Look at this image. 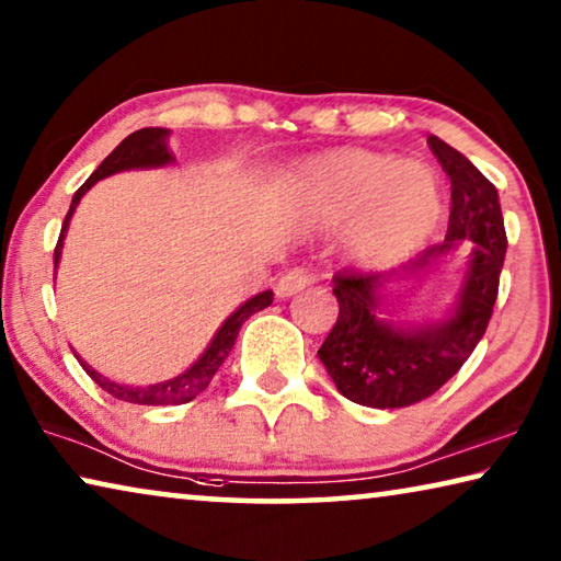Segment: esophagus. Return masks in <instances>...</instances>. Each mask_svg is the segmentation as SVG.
<instances>
[{"label": "esophagus", "mask_w": 561, "mask_h": 561, "mask_svg": "<svg viewBox=\"0 0 561 561\" xmlns=\"http://www.w3.org/2000/svg\"><path fill=\"white\" fill-rule=\"evenodd\" d=\"M310 283V273L306 268H293L280 275V280L275 283V296L278 298H290L296 293L304 290Z\"/></svg>", "instance_id": "34e87169"}]
</instances>
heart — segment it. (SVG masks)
<instances>
[{
  "label": "heart",
  "instance_id": "1",
  "mask_svg": "<svg viewBox=\"0 0 561 561\" xmlns=\"http://www.w3.org/2000/svg\"><path fill=\"white\" fill-rule=\"evenodd\" d=\"M310 218L348 222L346 248L356 263L381 265L411 253L442 218V187L428 168L364 150L316 160L298 180Z\"/></svg>",
  "mask_w": 561,
  "mask_h": 561
}]
</instances>
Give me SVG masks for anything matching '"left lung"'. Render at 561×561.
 Masks as SVG:
<instances>
[{
	"mask_svg": "<svg viewBox=\"0 0 561 561\" xmlns=\"http://www.w3.org/2000/svg\"><path fill=\"white\" fill-rule=\"evenodd\" d=\"M428 148L451 180L446 240L431 245L401 273H339L333 293L339 321L318 358L346 399L370 409H403L436 393L463 366L484 335L496 304L506 255L499 193L451 145L428 137ZM463 244L470 245L462 286L438 322L401 324L388 313L393 282L423 277Z\"/></svg>",
	"mask_w": 561,
	"mask_h": 561,
	"instance_id": "1",
	"label": "left lung"
}]
</instances>
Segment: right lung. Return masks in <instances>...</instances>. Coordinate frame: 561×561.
<instances>
[{
    "instance_id": "obj_1",
    "label": "right lung",
    "mask_w": 561,
    "mask_h": 561,
    "mask_svg": "<svg viewBox=\"0 0 561 561\" xmlns=\"http://www.w3.org/2000/svg\"><path fill=\"white\" fill-rule=\"evenodd\" d=\"M168 137H170V130H165V127H142V130L127 135L125 140L119 142L117 148L100 162V168L94 170L88 180H84L80 191L72 195V205L65 215L62 230H59V240L55 248V268L59 265V257H62L67 228H70V220L77 210V205H80V201H82V195L88 193L90 187L98 183V180L115 175V172L172 165L175 158H172V152L168 148ZM271 304H273V290H263V293H257V296L248 298L243 306H238L226 318V321H222L220 329L215 331L213 341L208 343V348L201 353V358H197L191 368H185L183 374L172 376V378H168V381H160V383L127 386V383L110 381L107 376L98 374V370H94L90 364H84V360L77 356V351H75V356L82 364V368L92 376V381L119 401L140 403V407H180V403L193 401L197 393H203L205 389H208L215 370L222 366V360L228 358V353L232 351V346H236L240 325H243L253 313H257V310L268 308Z\"/></svg>"
}]
</instances>
